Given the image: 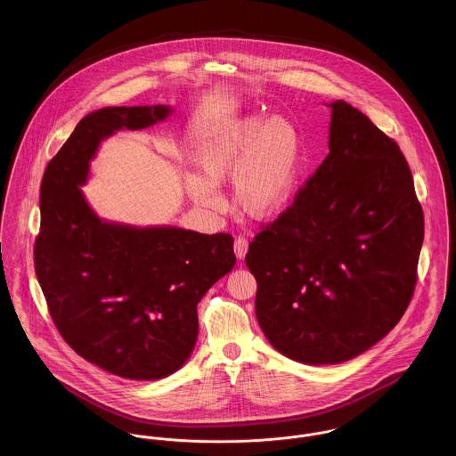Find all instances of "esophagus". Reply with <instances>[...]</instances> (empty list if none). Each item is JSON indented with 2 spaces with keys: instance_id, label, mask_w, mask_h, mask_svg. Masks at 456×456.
Instances as JSON below:
<instances>
[{
  "instance_id": "1",
  "label": "esophagus",
  "mask_w": 456,
  "mask_h": 456,
  "mask_svg": "<svg viewBox=\"0 0 456 456\" xmlns=\"http://www.w3.org/2000/svg\"><path fill=\"white\" fill-rule=\"evenodd\" d=\"M248 248H249L248 239L238 238L234 240V253H236L238 260H244V256H246V253H248Z\"/></svg>"
}]
</instances>
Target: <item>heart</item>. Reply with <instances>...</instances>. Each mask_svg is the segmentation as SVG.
Returning a JSON list of instances; mask_svg holds the SVG:
<instances>
[{
	"instance_id": "obj_1",
	"label": "heart",
	"mask_w": 456,
	"mask_h": 456,
	"mask_svg": "<svg viewBox=\"0 0 456 456\" xmlns=\"http://www.w3.org/2000/svg\"><path fill=\"white\" fill-rule=\"evenodd\" d=\"M200 174H183L196 205L220 210L217 186L234 181L239 210L251 218L279 216L294 195L303 166V136L296 123L273 114H244L203 133L196 147Z\"/></svg>"
}]
</instances>
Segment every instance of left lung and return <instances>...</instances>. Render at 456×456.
<instances>
[{"instance_id":"left-lung-1","label":"left lung","mask_w":456,"mask_h":456,"mask_svg":"<svg viewBox=\"0 0 456 456\" xmlns=\"http://www.w3.org/2000/svg\"><path fill=\"white\" fill-rule=\"evenodd\" d=\"M323 164L249 244L256 318L285 357L340 364L388 335L415 287L424 214L400 147L346 101Z\"/></svg>"}]
</instances>
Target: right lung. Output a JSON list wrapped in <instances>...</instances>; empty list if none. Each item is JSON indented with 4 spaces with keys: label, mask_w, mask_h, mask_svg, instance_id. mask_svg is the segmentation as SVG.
<instances>
[{
    "label": "right lung",
    "mask_w": 456,
    "mask_h": 456,
    "mask_svg": "<svg viewBox=\"0 0 456 456\" xmlns=\"http://www.w3.org/2000/svg\"><path fill=\"white\" fill-rule=\"evenodd\" d=\"M171 106L87 114L47 164L34 260L51 318L66 344L110 374L153 381L195 348L196 305L236 265L231 234L101 218L80 190L104 140L166 121Z\"/></svg>",
    "instance_id": "obj_1"
}]
</instances>
